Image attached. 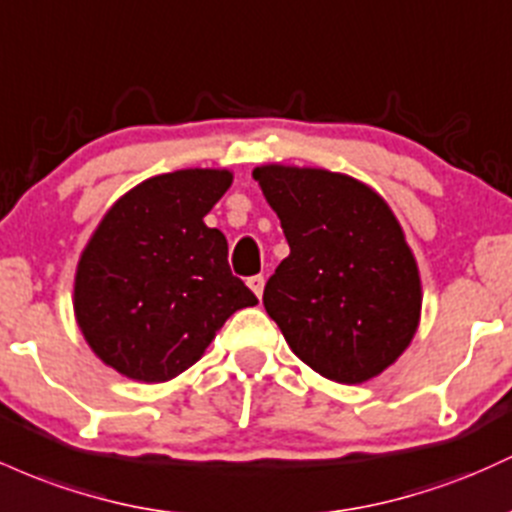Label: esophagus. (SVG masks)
Segmentation results:
<instances>
[{"label":"esophagus","mask_w":512,"mask_h":512,"mask_svg":"<svg viewBox=\"0 0 512 512\" xmlns=\"http://www.w3.org/2000/svg\"><path fill=\"white\" fill-rule=\"evenodd\" d=\"M247 286L255 291L257 299H262V291H265V277H262V274H255V277L247 279Z\"/></svg>","instance_id":"esophagus-1"}]
</instances>
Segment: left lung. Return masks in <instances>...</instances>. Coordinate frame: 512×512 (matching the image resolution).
Listing matches in <instances>:
<instances>
[{"mask_svg":"<svg viewBox=\"0 0 512 512\" xmlns=\"http://www.w3.org/2000/svg\"><path fill=\"white\" fill-rule=\"evenodd\" d=\"M289 257L265 308L294 355L338 384L391 367L418 330L423 291L396 216L367 184L316 167H255Z\"/></svg>","mask_w":512,"mask_h":512,"instance_id":"8db88e82","label":"left lung"}]
</instances>
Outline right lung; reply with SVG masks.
Segmentation results:
<instances>
[{
  "instance_id": "right-lung-1",
  "label": "right lung",
  "mask_w": 512,
  "mask_h": 512,
  "mask_svg": "<svg viewBox=\"0 0 512 512\" xmlns=\"http://www.w3.org/2000/svg\"><path fill=\"white\" fill-rule=\"evenodd\" d=\"M228 170H177L123 194L89 238L75 277V316L101 362L160 384L192 367L235 311L257 296L233 277L228 240L204 216Z\"/></svg>"
}]
</instances>
